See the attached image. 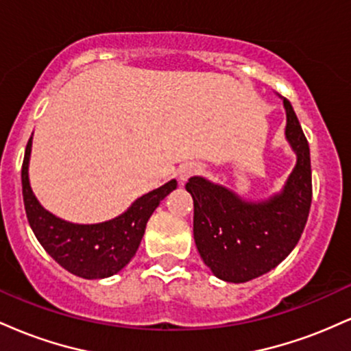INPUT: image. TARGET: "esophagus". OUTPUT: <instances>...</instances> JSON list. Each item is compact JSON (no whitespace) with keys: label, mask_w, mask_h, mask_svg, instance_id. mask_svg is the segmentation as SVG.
Segmentation results:
<instances>
[{"label":"esophagus","mask_w":351,"mask_h":351,"mask_svg":"<svg viewBox=\"0 0 351 351\" xmlns=\"http://www.w3.org/2000/svg\"><path fill=\"white\" fill-rule=\"evenodd\" d=\"M199 171H201V165H198V163H184L178 168V178L184 183V181H186L189 176L198 175Z\"/></svg>","instance_id":"esophagus-1"}]
</instances>
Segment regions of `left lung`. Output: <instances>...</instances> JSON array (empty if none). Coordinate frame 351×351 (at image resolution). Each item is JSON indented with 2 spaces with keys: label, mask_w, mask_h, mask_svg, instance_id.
Returning a JSON list of instances; mask_svg holds the SVG:
<instances>
[{
  "label": "left lung",
  "mask_w": 351,
  "mask_h": 351,
  "mask_svg": "<svg viewBox=\"0 0 351 351\" xmlns=\"http://www.w3.org/2000/svg\"><path fill=\"white\" fill-rule=\"evenodd\" d=\"M282 102L287 117L285 140L297 160L280 191L247 199L204 176H191L186 183L195 203L196 247L221 280L241 284L272 271L293 251L307 223L312 203L310 148L291 102Z\"/></svg>",
  "instance_id": "8db88e82"
}]
</instances>
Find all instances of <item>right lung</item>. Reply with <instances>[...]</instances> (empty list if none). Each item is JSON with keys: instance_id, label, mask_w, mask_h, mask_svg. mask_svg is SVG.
I'll list each match as a JSON object with an SVG mask.
<instances>
[{"instance_id": "obj_1", "label": "right lung", "mask_w": 351, "mask_h": 351, "mask_svg": "<svg viewBox=\"0 0 351 351\" xmlns=\"http://www.w3.org/2000/svg\"><path fill=\"white\" fill-rule=\"evenodd\" d=\"M33 136L24 153L21 170L23 199L27 221L36 239L52 259L82 279H106L115 276L132 261L138 249L148 219L158 204L178 186L170 180L160 188L136 198L122 215L94 224H79L52 215L36 198L29 181Z\"/></svg>"}]
</instances>
